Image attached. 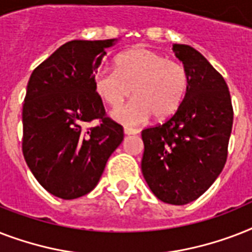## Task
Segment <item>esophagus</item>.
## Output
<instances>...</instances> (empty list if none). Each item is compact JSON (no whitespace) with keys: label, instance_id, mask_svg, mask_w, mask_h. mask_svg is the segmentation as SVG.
I'll list each match as a JSON object with an SVG mask.
<instances>
[{"label":"esophagus","instance_id":"esophagus-1","mask_svg":"<svg viewBox=\"0 0 252 252\" xmlns=\"http://www.w3.org/2000/svg\"><path fill=\"white\" fill-rule=\"evenodd\" d=\"M124 133L126 134H137L138 129H136V128H130V126H124Z\"/></svg>","mask_w":252,"mask_h":252}]
</instances>
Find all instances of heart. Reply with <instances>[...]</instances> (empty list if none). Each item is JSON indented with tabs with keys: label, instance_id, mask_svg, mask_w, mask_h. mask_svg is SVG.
Masks as SVG:
<instances>
[{
	"label": "heart",
	"instance_id": "obj_1",
	"mask_svg": "<svg viewBox=\"0 0 252 252\" xmlns=\"http://www.w3.org/2000/svg\"><path fill=\"white\" fill-rule=\"evenodd\" d=\"M95 90L103 102L118 108L130 94L134 98L114 112L124 124L170 118L179 110L189 86V74L180 61L152 49L132 48L115 59V70L100 69L94 78Z\"/></svg>",
	"mask_w": 252,
	"mask_h": 252
}]
</instances>
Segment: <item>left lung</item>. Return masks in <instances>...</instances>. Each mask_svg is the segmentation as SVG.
Wrapping results in <instances>:
<instances>
[{"mask_svg":"<svg viewBox=\"0 0 252 252\" xmlns=\"http://www.w3.org/2000/svg\"><path fill=\"white\" fill-rule=\"evenodd\" d=\"M172 51L187 68L189 86L171 118L142 130L141 170L161 201L184 205L203 195L222 171L234 112L223 77L201 53L184 44H174Z\"/></svg>","mask_w":252,"mask_h":252,"instance_id":"1","label":"left lung"}]
</instances>
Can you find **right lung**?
Masks as SVG:
<instances>
[{
    "instance_id": "right-lung-1",
    "label": "right lung",
    "mask_w": 252,
    "mask_h": 252,
    "mask_svg": "<svg viewBox=\"0 0 252 252\" xmlns=\"http://www.w3.org/2000/svg\"><path fill=\"white\" fill-rule=\"evenodd\" d=\"M114 40L68 41L33 69L27 84L23 157L41 187L61 199L94 189L124 138L94 86L95 72ZM94 120L97 124L89 127Z\"/></svg>"
}]
</instances>
